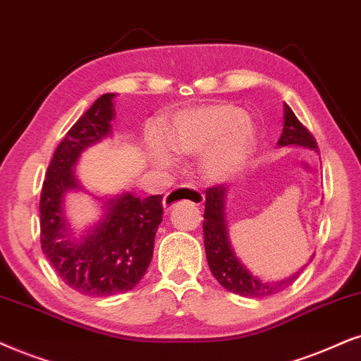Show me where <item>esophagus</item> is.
<instances>
[{"instance_id": "esophagus-1", "label": "esophagus", "mask_w": 361, "mask_h": 361, "mask_svg": "<svg viewBox=\"0 0 361 361\" xmlns=\"http://www.w3.org/2000/svg\"><path fill=\"white\" fill-rule=\"evenodd\" d=\"M181 202H188L193 204H203L204 195L202 193V191L193 188V186H190V185L175 186V188H173L171 191H168V193L165 195V198H163V208L168 212V209H171L175 204L181 203Z\"/></svg>"}]
</instances>
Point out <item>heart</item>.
Wrapping results in <instances>:
<instances>
[{
    "mask_svg": "<svg viewBox=\"0 0 361 361\" xmlns=\"http://www.w3.org/2000/svg\"><path fill=\"white\" fill-rule=\"evenodd\" d=\"M257 133L243 108L231 103H213L190 108L175 116L168 142L173 152L185 157H198L203 153V175L212 180H221L233 175L245 165L255 147ZM148 152L159 165L170 166L175 157L167 147L161 131L149 130Z\"/></svg>",
    "mask_w": 361,
    "mask_h": 361,
    "instance_id": "b5f03b06",
    "label": "heart"
}]
</instances>
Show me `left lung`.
Segmentation results:
<instances>
[{"label":"left lung","mask_w":361,"mask_h":361,"mask_svg":"<svg viewBox=\"0 0 361 361\" xmlns=\"http://www.w3.org/2000/svg\"><path fill=\"white\" fill-rule=\"evenodd\" d=\"M280 147L295 145V147H307L318 152L317 140L302 125V121L295 116L288 104H285V125L283 133L278 140ZM225 193L226 188L221 185H214L207 188V203H204V221H203V236H204V252H207L208 267L218 283L231 293L241 296H263L275 295L278 291L285 290L291 285L300 271L288 280L278 283H267L253 276L240 259L235 257L231 250L230 240H228V230L225 221Z\"/></svg>","instance_id":"left-lung-1"}]
</instances>
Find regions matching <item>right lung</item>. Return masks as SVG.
I'll return each mask as SVG.
<instances>
[{
    "label": "right lung",
    "mask_w": 361,
    "mask_h": 361,
    "mask_svg": "<svg viewBox=\"0 0 361 361\" xmlns=\"http://www.w3.org/2000/svg\"><path fill=\"white\" fill-rule=\"evenodd\" d=\"M113 97H99L70 128L54 149L39 196L41 250L68 286L88 296L123 293L138 285L152 263L163 220L161 195L140 200L126 193L106 203L104 220L83 241L68 238L63 195L80 188L73 171L80 153L109 133Z\"/></svg>",
    "instance_id": "1"
}]
</instances>
